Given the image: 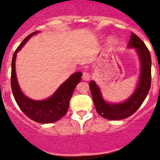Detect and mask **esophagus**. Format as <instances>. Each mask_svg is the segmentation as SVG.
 <instances>
[{"label":"esophagus","instance_id":"34e87169","mask_svg":"<svg viewBox=\"0 0 160 160\" xmlns=\"http://www.w3.org/2000/svg\"><path fill=\"white\" fill-rule=\"evenodd\" d=\"M82 78L84 80H89L91 78V74L88 72H85L82 74Z\"/></svg>","mask_w":160,"mask_h":160}]
</instances>
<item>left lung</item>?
I'll list each match as a JSON object with an SVG mask.
<instances>
[{"instance_id": "8db88e82", "label": "left lung", "mask_w": 160, "mask_h": 160, "mask_svg": "<svg viewBox=\"0 0 160 160\" xmlns=\"http://www.w3.org/2000/svg\"><path fill=\"white\" fill-rule=\"evenodd\" d=\"M129 48H135L141 65L138 86L130 97L121 103H108L102 98L101 91L94 81H90L89 87L96 110L103 118L109 120H121L128 118L137 111L148 95L152 83V58L146 44L137 35L132 33Z\"/></svg>"}]
</instances>
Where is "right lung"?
I'll return each instance as SVG.
<instances>
[{"label":"right lung","mask_w":160,"mask_h":160,"mask_svg":"<svg viewBox=\"0 0 160 160\" xmlns=\"http://www.w3.org/2000/svg\"><path fill=\"white\" fill-rule=\"evenodd\" d=\"M38 31L28 36L17 48L12 61L11 86L14 99L19 108L25 116L36 122L50 123L58 121L67 112L69 102L77 85L81 80L82 72H76L61 84L52 97L45 100L37 101L25 97L18 82L15 72V59L17 53L21 50L26 42Z\"/></svg>","instance_id":"add662e5"}]
</instances>
